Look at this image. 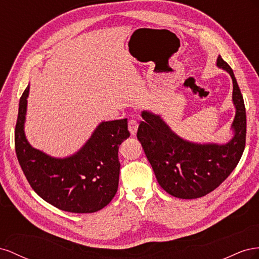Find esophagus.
Listing matches in <instances>:
<instances>
[{
	"label": "esophagus",
	"mask_w": 259,
	"mask_h": 259,
	"mask_svg": "<svg viewBox=\"0 0 259 259\" xmlns=\"http://www.w3.org/2000/svg\"><path fill=\"white\" fill-rule=\"evenodd\" d=\"M138 127H139V123H138L137 120H135V119H130L129 120V122H128V129L130 131L131 136H136Z\"/></svg>",
	"instance_id": "34e87169"
}]
</instances>
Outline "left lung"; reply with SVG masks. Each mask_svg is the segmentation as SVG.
<instances>
[{"mask_svg":"<svg viewBox=\"0 0 259 259\" xmlns=\"http://www.w3.org/2000/svg\"><path fill=\"white\" fill-rule=\"evenodd\" d=\"M217 66L232 78L235 116L233 137L225 144L194 143L180 138L159 115L143 110L138 140L153 168L159 186L170 195L192 199L218 188L238 165L245 147L246 114L244 100L233 70L221 56Z\"/></svg>","mask_w":259,"mask_h":259,"instance_id":"left-lung-1","label":"left lung"}]
</instances>
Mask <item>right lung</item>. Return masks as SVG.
<instances>
[{
    "mask_svg": "<svg viewBox=\"0 0 259 259\" xmlns=\"http://www.w3.org/2000/svg\"><path fill=\"white\" fill-rule=\"evenodd\" d=\"M29 85L19 101L15 150L33 191L56 208L88 213L104 208L119 182L118 149L130 137L127 119L102 121L81 149L65 158L52 157L30 145L25 135Z\"/></svg>",
    "mask_w": 259,
    "mask_h": 259,
    "instance_id": "add662e5",
    "label": "right lung"
}]
</instances>
